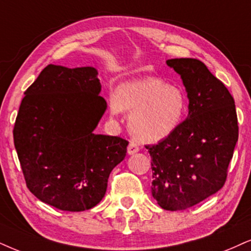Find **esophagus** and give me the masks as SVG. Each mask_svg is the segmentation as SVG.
Returning <instances> with one entry per match:
<instances>
[{"instance_id": "esophagus-1", "label": "esophagus", "mask_w": 251, "mask_h": 251, "mask_svg": "<svg viewBox=\"0 0 251 251\" xmlns=\"http://www.w3.org/2000/svg\"><path fill=\"white\" fill-rule=\"evenodd\" d=\"M139 151V146L135 144V142H129L128 147H127V154L128 155H133Z\"/></svg>"}]
</instances>
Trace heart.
<instances>
[{
	"mask_svg": "<svg viewBox=\"0 0 251 251\" xmlns=\"http://www.w3.org/2000/svg\"><path fill=\"white\" fill-rule=\"evenodd\" d=\"M186 96L182 89L157 77L123 82L110 100V113L129 111L128 127L138 140L156 144L170 136L186 113Z\"/></svg>",
	"mask_w": 251,
	"mask_h": 251,
	"instance_id": "heart-1",
	"label": "heart"
}]
</instances>
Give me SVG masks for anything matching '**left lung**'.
I'll return each mask as SVG.
<instances>
[{
  "instance_id": "8db88e82",
  "label": "left lung",
  "mask_w": 251,
  "mask_h": 251,
  "mask_svg": "<svg viewBox=\"0 0 251 251\" xmlns=\"http://www.w3.org/2000/svg\"><path fill=\"white\" fill-rule=\"evenodd\" d=\"M182 78L189 113L170 136L146 146L151 157V195L167 211H183L224 186L239 138L234 98L201 60L170 59Z\"/></svg>"
}]
</instances>
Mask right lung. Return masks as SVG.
Wrapping results in <instances>:
<instances>
[{
	"mask_svg": "<svg viewBox=\"0 0 251 251\" xmlns=\"http://www.w3.org/2000/svg\"><path fill=\"white\" fill-rule=\"evenodd\" d=\"M94 67L49 65L26 89L14 142L26 186L62 211L90 210L103 199L110 173L128 142L94 133L107 104Z\"/></svg>",
	"mask_w": 251,
	"mask_h": 251,
	"instance_id": "right-lung-1",
	"label": "right lung"
}]
</instances>
